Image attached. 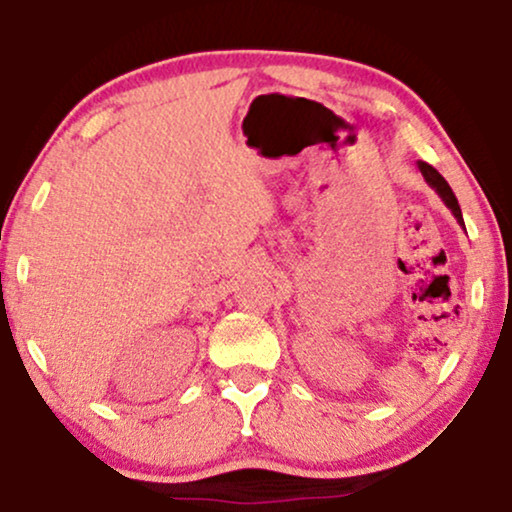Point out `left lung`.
Listing matches in <instances>:
<instances>
[{"label":"left lung","mask_w":512,"mask_h":512,"mask_svg":"<svg viewBox=\"0 0 512 512\" xmlns=\"http://www.w3.org/2000/svg\"><path fill=\"white\" fill-rule=\"evenodd\" d=\"M416 166H419V170H421V175H424V180L428 182V185L433 187V190L438 192V197L443 199L445 202V207H448L450 211H452V216H455L457 219V223H460V226L464 228V219H462V209H460V204H457V197H455V192L450 190V185L448 182H445V178L443 175L438 173L436 168L433 166H428L426 161H419L416 163Z\"/></svg>","instance_id":"obj_1"}]
</instances>
